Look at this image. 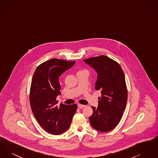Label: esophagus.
I'll return each instance as SVG.
<instances>
[{
	"label": "esophagus",
	"instance_id": "1",
	"mask_svg": "<svg viewBox=\"0 0 158 158\" xmlns=\"http://www.w3.org/2000/svg\"><path fill=\"white\" fill-rule=\"evenodd\" d=\"M77 106H78V108H84L85 106V105H82V104H78L77 105Z\"/></svg>",
	"mask_w": 158,
	"mask_h": 158
}]
</instances>
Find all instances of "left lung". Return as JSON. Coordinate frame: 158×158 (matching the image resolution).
<instances>
[{"label": "left lung", "instance_id": "1", "mask_svg": "<svg viewBox=\"0 0 158 158\" xmlns=\"http://www.w3.org/2000/svg\"><path fill=\"white\" fill-rule=\"evenodd\" d=\"M83 61L97 72L95 89L101 93L98 107L92 106L90 124L99 131H110L120 121L127 104V89L123 70L117 61L104 55Z\"/></svg>", "mask_w": 158, "mask_h": 158}]
</instances>
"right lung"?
<instances>
[{"label": "right lung", "mask_w": 158, "mask_h": 158, "mask_svg": "<svg viewBox=\"0 0 158 158\" xmlns=\"http://www.w3.org/2000/svg\"><path fill=\"white\" fill-rule=\"evenodd\" d=\"M74 61L52 59L41 63L35 70L31 85L30 102L32 113L47 132L60 135L70 127L77 105L60 104L56 98L60 94L59 78L72 68Z\"/></svg>", "instance_id": "right-lung-1"}]
</instances>
